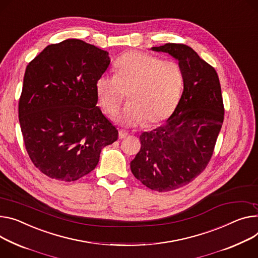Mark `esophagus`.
<instances>
[{
    "label": "esophagus",
    "mask_w": 258,
    "mask_h": 258,
    "mask_svg": "<svg viewBox=\"0 0 258 258\" xmlns=\"http://www.w3.org/2000/svg\"><path fill=\"white\" fill-rule=\"evenodd\" d=\"M128 136H129V133H128V132L123 131V130L118 131V138H120V140H125V138L128 137Z\"/></svg>",
    "instance_id": "1"
}]
</instances>
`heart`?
I'll list each match as a JSON object with an SVG mask.
<instances>
[{"mask_svg":"<svg viewBox=\"0 0 258 258\" xmlns=\"http://www.w3.org/2000/svg\"><path fill=\"white\" fill-rule=\"evenodd\" d=\"M115 74L98 78L96 93L108 115H115L129 93L130 105L117 117L127 127L153 126L168 118L180 101L184 74L173 61L133 50L117 58Z\"/></svg>","mask_w":258,"mask_h":258,"instance_id":"b5f03b06","label":"heart"}]
</instances>
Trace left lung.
Here are the masks:
<instances>
[{"label": "left lung", "instance_id": "left-lung-1", "mask_svg": "<svg viewBox=\"0 0 258 258\" xmlns=\"http://www.w3.org/2000/svg\"><path fill=\"white\" fill-rule=\"evenodd\" d=\"M179 60L184 91L168 120L141 134L131 171L146 187L172 191L192 182L209 164L224 120L219 77L213 66L183 43L153 47Z\"/></svg>", "mask_w": 258, "mask_h": 258}]
</instances>
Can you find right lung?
<instances>
[{"instance_id":"obj_1","label":"right lung","mask_w":258,"mask_h":258,"mask_svg":"<svg viewBox=\"0 0 258 258\" xmlns=\"http://www.w3.org/2000/svg\"><path fill=\"white\" fill-rule=\"evenodd\" d=\"M108 52L78 39L50 44L27 66L18 120L33 164L53 180L73 182L95 169L117 129L96 106V83Z\"/></svg>"}]
</instances>
